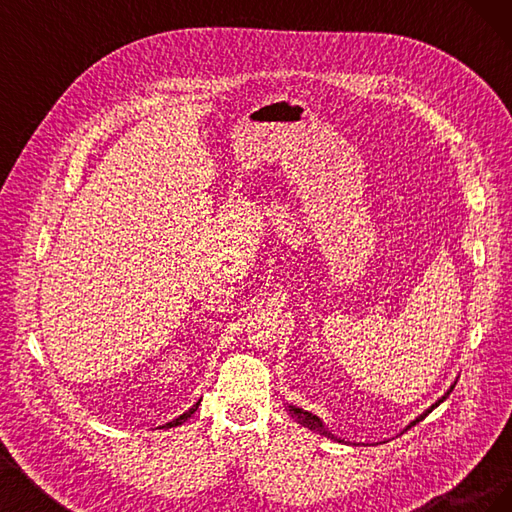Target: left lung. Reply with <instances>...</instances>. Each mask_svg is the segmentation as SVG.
I'll use <instances>...</instances> for the list:
<instances>
[{"instance_id": "obj_1", "label": "left lung", "mask_w": 512, "mask_h": 512, "mask_svg": "<svg viewBox=\"0 0 512 512\" xmlns=\"http://www.w3.org/2000/svg\"><path fill=\"white\" fill-rule=\"evenodd\" d=\"M453 389H455V384H453V386H451V389H448V391H446V393H444V395H442V397H440V399L436 401V404H433L431 408H427V410H425V412H423L421 416H416V418H414V421H412V423H410V425H408L406 429L414 427L416 423H421V421H423V418H425V416H427V414H429V412H431L433 408H438V406L442 404V401H444V399H446L448 395H451V391H453ZM288 412L292 414V418H297V421H299V423H301L303 427H309V429H312V431H318V433H320V436H327V438H331V440H337V442H344V440H339L337 436H333V433H331V431H327V427H324V425H322V421H320V418H318L316 414H312V412H307V410H303V408H297V406H288Z\"/></svg>"}]
</instances>
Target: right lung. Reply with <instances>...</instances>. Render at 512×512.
Masks as SVG:
<instances>
[{
  "label": "right lung",
  "mask_w": 512,
  "mask_h": 512,
  "mask_svg": "<svg viewBox=\"0 0 512 512\" xmlns=\"http://www.w3.org/2000/svg\"><path fill=\"white\" fill-rule=\"evenodd\" d=\"M198 406H200V399H198V401H196V404H194V406H192V408H190V410H188V412H183V414H181V416H177V418H175V421H170V423H166V425H164V427H177V425H181V423H185V421H188V418H190V416H192V414H194V412H196V410H198Z\"/></svg>",
  "instance_id": "obj_1"
}]
</instances>
